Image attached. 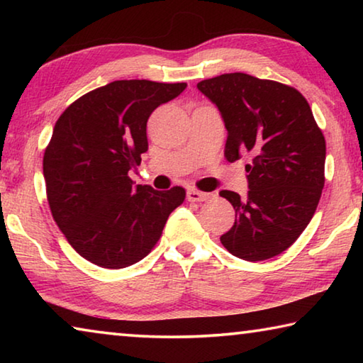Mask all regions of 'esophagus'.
<instances>
[{
  "mask_svg": "<svg viewBox=\"0 0 363 363\" xmlns=\"http://www.w3.org/2000/svg\"><path fill=\"white\" fill-rule=\"evenodd\" d=\"M211 196H214V195L201 192V190H196V189H189V192H187L189 201H206V200H210Z\"/></svg>",
  "mask_w": 363,
  "mask_h": 363,
  "instance_id": "34e87169",
  "label": "esophagus"
}]
</instances>
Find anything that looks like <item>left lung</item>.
I'll return each instance as SVG.
<instances>
[{
  "label": "left lung",
  "instance_id": "1",
  "mask_svg": "<svg viewBox=\"0 0 363 363\" xmlns=\"http://www.w3.org/2000/svg\"><path fill=\"white\" fill-rule=\"evenodd\" d=\"M224 118V157L251 155L248 196L219 195L235 210L220 237L233 256L256 262L284 253L311 223L325 186V138L309 102L291 86L247 73H224L196 84Z\"/></svg>",
  "mask_w": 363,
  "mask_h": 363
}]
</instances>
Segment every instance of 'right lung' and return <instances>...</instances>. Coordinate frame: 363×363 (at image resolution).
Returning a JSON list of instances; mask_svg holds the SVG:
<instances>
[{"label":"right lung","instance_id":"1","mask_svg":"<svg viewBox=\"0 0 363 363\" xmlns=\"http://www.w3.org/2000/svg\"><path fill=\"white\" fill-rule=\"evenodd\" d=\"M186 83L118 79L78 97L54 126L43 157L48 203L73 250L104 269L150 253L186 189L133 187L128 173L149 149L147 120Z\"/></svg>","mask_w":363,"mask_h":363}]
</instances>
